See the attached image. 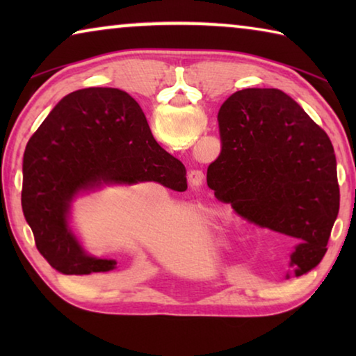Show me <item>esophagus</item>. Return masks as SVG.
<instances>
[{
	"instance_id": "1",
	"label": "esophagus",
	"mask_w": 356,
	"mask_h": 356,
	"mask_svg": "<svg viewBox=\"0 0 356 356\" xmlns=\"http://www.w3.org/2000/svg\"><path fill=\"white\" fill-rule=\"evenodd\" d=\"M204 172L200 170H193L188 174V182L191 186H195V188H200V186L204 184Z\"/></svg>"
}]
</instances>
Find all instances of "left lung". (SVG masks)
Returning <instances> with one entry per match:
<instances>
[{
  "instance_id": "left-lung-1",
  "label": "left lung",
  "mask_w": 356,
  "mask_h": 356,
  "mask_svg": "<svg viewBox=\"0 0 356 356\" xmlns=\"http://www.w3.org/2000/svg\"><path fill=\"white\" fill-rule=\"evenodd\" d=\"M221 152L207 168L215 197L254 225L297 240L295 276L327 252L339 213L328 135L280 89H242L218 113Z\"/></svg>"
}]
</instances>
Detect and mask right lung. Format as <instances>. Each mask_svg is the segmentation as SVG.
I'll return each mask as SVG.
<instances>
[{
  "label": "right lung",
  "instance_id": "add662e5",
  "mask_svg": "<svg viewBox=\"0 0 356 356\" xmlns=\"http://www.w3.org/2000/svg\"><path fill=\"white\" fill-rule=\"evenodd\" d=\"M138 182L186 190L185 166L154 140L136 100L114 88L65 95L23 155L22 209L40 254L64 275L110 272L118 262L86 254L72 234L70 204L81 191Z\"/></svg>",
  "mask_w": 356,
  "mask_h": 356
}]
</instances>
